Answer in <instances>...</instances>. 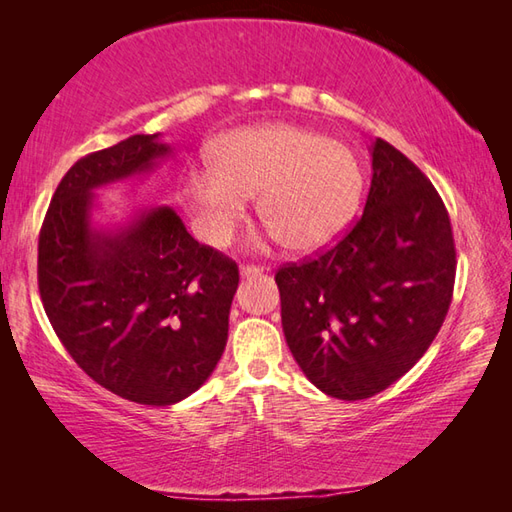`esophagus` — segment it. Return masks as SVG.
Returning <instances> with one entry per match:
<instances>
[{"label": "esophagus", "mask_w": 512, "mask_h": 512, "mask_svg": "<svg viewBox=\"0 0 512 512\" xmlns=\"http://www.w3.org/2000/svg\"><path fill=\"white\" fill-rule=\"evenodd\" d=\"M262 273H264L262 266H253V264L242 266V277H255V275H262Z\"/></svg>", "instance_id": "34e87169"}]
</instances>
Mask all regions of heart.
Instances as JSON below:
<instances>
[{"label": "heart", "instance_id": "heart-1", "mask_svg": "<svg viewBox=\"0 0 512 512\" xmlns=\"http://www.w3.org/2000/svg\"><path fill=\"white\" fill-rule=\"evenodd\" d=\"M257 195V215L292 253L323 248L350 224L363 169L350 149L306 127L275 123L228 134L213 167L189 173V204L200 237L224 246Z\"/></svg>", "mask_w": 512, "mask_h": 512}]
</instances>
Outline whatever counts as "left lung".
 Returning <instances> with one entry per match:
<instances>
[{
	"instance_id": "8db88e82",
	"label": "left lung",
	"mask_w": 512,
	"mask_h": 512,
	"mask_svg": "<svg viewBox=\"0 0 512 512\" xmlns=\"http://www.w3.org/2000/svg\"><path fill=\"white\" fill-rule=\"evenodd\" d=\"M372 171L361 220L341 242L275 273L292 356L339 400L374 396L420 361L449 312L458 264L429 178L383 138Z\"/></svg>"
}]
</instances>
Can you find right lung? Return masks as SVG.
<instances>
[{
	"mask_svg": "<svg viewBox=\"0 0 512 512\" xmlns=\"http://www.w3.org/2000/svg\"><path fill=\"white\" fill-rule=\"evenodd\" d=\"M158 134H136L76 160L39 233V295L59 341L94 383L165 407L211 376L228 339L239 284L233 259L187 233L171 206L99 231L94 189L140 176L167 158Z\"/></svg>",
	"mask_w": 512,
	"mask_h": 512,
	"instance_id": "obj_1",
	"label": "right lung"
}]
</instances>
